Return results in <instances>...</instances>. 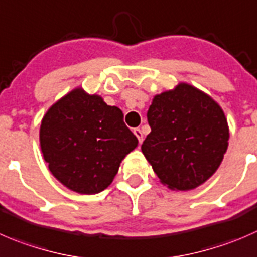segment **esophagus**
<instances>
[{
  "label": "esophagus",
  "mask_w": 257,
  "mask_h": 257,
  "mask_svg": "<svg viewBox=\"0 0 257 257\" xmlns=\"http://www.w3.org/2000/svg\"><path fill=\"white\" fill-rule=\"evenodd\" d=\"M133 133L136 134V137L138 138L139 141V144H142V142H143V133H142V131L139 128H134L133 129Z\"/></svg>",
  "instance_id": "obj_1"
}]
</instances>
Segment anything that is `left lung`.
Returning a JSON list of instances; mask_svg holds the SVG:
<instances>
[{
    "instance_id": "left-lung-1",
    "label": "left lung",
    "mask_w": 257,
    "mask_h": 257,
    "mask_svg": "<svg viewBox=\"0 0 257 257\" xmlns=\"http://www.w3.org/2000/svg\"><path fill=\"white\" fill-rule=\"evenodd\" d=\"M147 118L151 133L142 152L162 184L189 191L213 176L227 151L230 129L212 96L178 83L154 95Z\"/></svg>"
}]
</instances>
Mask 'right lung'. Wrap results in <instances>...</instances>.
<instances>
[{
    "label": "right lung",
    "instance_id": "add662e5",
    "mask_svg": "<svg viewBox=\"0 0 257 257\" xmlns=\"http://www.w3.org/2000/svg\"><path fill=\"white\" fill-rule=\"evenodd\" d=\"M137 146L120 109L80 86L52 104L40 126V147L50 172L81 195L110 186L121 161Z\"/></svg>",
    "mask_w": 257,
    "mask_h": 257
}]
</instances>
